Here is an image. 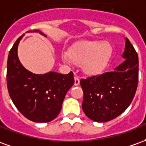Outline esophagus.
I'll use <instances>...</instances> for the list:
<instances>
[{"label":"esophagus","instance_id":"esophagus-1","mask_svg":"<svg viewBox=\"0 0 146 146\" xmlns=\"http://www.w3.org/2000/svg\"><path fill=\"white\" fill-rule=\"evenodd\" d=\"M80 84V79L77 76H74V85L78 86Z\"/></svg>","mask_w":146,"mask_h":146}]
</instances>
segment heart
Here are the masks:
<instances>
[{"instance_id": "obj_1", "label": "heart", "mask_w": 146, "mask_h": 146, "mask_svg": "<svg viewBox=\"0 0 146 146\" xmlns=\"http://www.w3.org/2000/svg\"><path fill=\"white\" fill-rule=\"evenodd\" d=\"M113 53L109 42L84 40L76 43L62 54V60L70 66L80 65L87 75H98L106 69Z\"/></svg>"}]
</instances>
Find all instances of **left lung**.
<instances>
[{
  "instance_id": "8db88e82",
  "label": "left lung",
  "mask_w": 146,
  "mask_h": 146,
  "mask_svg": "<svg viewBox=\"0 0 146 146\" xmlns=\"http://www.w3.org/2000/svg\"><path fill=\"white\" fill-rule=\"evenodd\" d=\"M122 58L124 61L112 72L80 80L84 92L82 109L94 121L106 122L116 118L127 109L135 97L138 57L127 38Z\"/></svg>"
}]
</instances>
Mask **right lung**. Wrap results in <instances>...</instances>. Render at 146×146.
<instances>
[{"label": "right lung", "mask_w": 146, "mask_h": 146, "mask_svg": "<svg viewBox=\"0 0 146 146\" xmlns=\"http://www.w3.org/2000/svg\"><path fill=\"white\" fill-rule=\"evenodd\" d=\"M39 33L40 30L28 33ZM18 39L9 51L7 62V85L10 98L25 117L36 123L50 122L60 112L65 96L74 84L73 72L62 74L53 71L44 74L33 73L21 63Z\"/></svg>", "instance_id": "obj_1"}]
</instances>
